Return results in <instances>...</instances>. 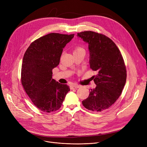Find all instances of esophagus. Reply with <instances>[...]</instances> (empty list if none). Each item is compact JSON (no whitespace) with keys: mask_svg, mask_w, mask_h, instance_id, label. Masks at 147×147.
I'll return each instance as SVG.
<instances>
[{"mask_svg":"<svg viewBox=\"0 0 147 147\" xmlns=\"http://www.w3.org/2000/svg\"><path fill=\"white\" fill-rule=\"evenodd\" d=\"M80 88V86L78 85V84H72V85L70 86V89H77V88Z\"/></svg>","mask_w":147,"mask_h":147,"instance_id":"obj_1","label":"esophagus"}]
</instances>
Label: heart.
<instances>
[{"instance_id":"b5f03b06","label":"heart","mask_w":147,"mask_h":147,"mask_svg":"<svg viewBox=\"0 0 147 147\" xmlns=\"http://www.w3.org/2000/svg\"><path fill=\"white\" fill-rule=\"evenodd\" d=\"M82 51H84V49L82 48V47H79V46H78V47H76V48L74 49L73 53L78 52H82Z\"/></svg>"}]
</instances>
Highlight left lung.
Wrapping results in <instances>:
<instances>
[{
    "mask_svg": "<svg viewBox=\"0 0 147 147\" xmlns=\"http://www.w3.org/2000/svg\"><path fill=\"white\" fill-rule=\"evenodd\" d=\"M88 43L90 67L98 74L93 76L96 88L90 89L83 105L92 111H104L120 96L126 81V68L117 46L106 36L92 31L78 33Z\"/></svg>",
    "mask_w": 147,
    "mask_h": 147,
    "instance_id": "1",
    "label": "left lung"
}]
</instances>
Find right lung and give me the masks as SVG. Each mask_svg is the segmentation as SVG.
I'll use <instances>...</instances> for the list:
<instances>
[{
    "mask_svg": "<svg viewBox=\"0 0 147 147\" xmlns=\"http://www.w3.org/2000/svg\"><path fill=\"white\" fill-rule=\"evenodd\" d=\"M74 34L52 33L30 44L21 67V84L34 105L42 111L58 110L69 88L52 79V69L58 65L63 48Z\"/></svg>",
    "mask_w": 147,
    "mask_h": 147,
    "instance_id": "add662e5",
    "label": "right lung"
}]
</instances>
